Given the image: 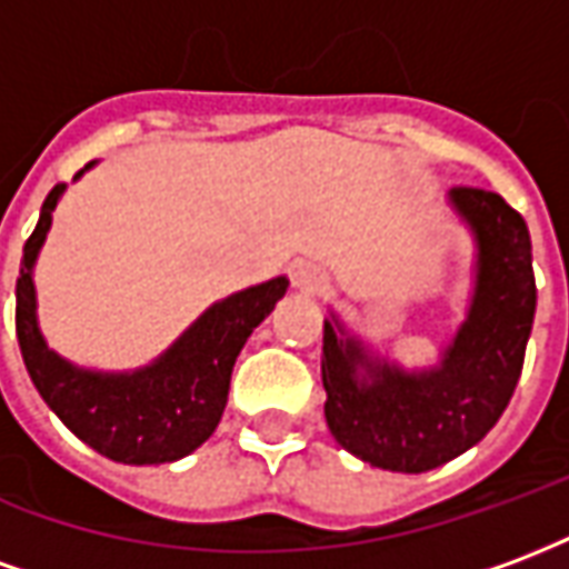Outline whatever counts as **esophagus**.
I'll return each mask as SVG.
<instances>
[{
	"label": "esophagus",
	"mask_w": 569,
	"mask_h": 569,
	"mask_svg": "<svg viewBox=\"0 0 569 569\" xmlns=\"http://www.w3.org/2000/svg\"><path fill=\"white\" fill-rule=\"evenodd\" d=\"M292 286L301 289V292H313L317 296V292H322L329 286V280H326V273L317 264L305 261V264H298L296 271H292Z\"/></svg>",
	"instance_id": "1"
}]
</instances>
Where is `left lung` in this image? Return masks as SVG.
I'll return each instance as SVG.
<instances>
[{
	"mask_svg": "<svg viewBox=\"0 0 569 569\" xmlns=\"http://www.w3.org/2000/svg\"><path fill=\"white\" fill-rule=\"evenodd\" d=\"M453 207L478 240L472 310L436 371L402 375L369 362L357 341L322 326L326 423L341 448L393 472H427L469 451L500 420L525 366L537 310L530 234L497 191L451 188ZM372 383L356 381V366Z\"/></svg>",
	"mask_w": 569,
	"mask_h": 569,
	"instance_id": "8db88e82",
	"label": "left lung"
}]
</instances>
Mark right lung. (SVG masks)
<instances>
[{"mask_svg": "<svg viewBox=\"0 0 569 569\" xmlns=\"http://www.w3.org/2000/svg\"><path fill=\"white\" fill-rule=\"evenodd\" d=\"M63 186L42 203L39 224L23 243L18 277V341L27 371L54 415L84 445L116 463H170L210 439L222 420L231 371L273 305L286 296V277L252 286L212 305L154 366L133 375H93L72 369L48 350L36 326L32 261L51 228V210Z\"/></svg>", "mask_w": 569, "mask_h": 569, "instance_id": "obj_1", "label": "right lung"}]
</instances>
